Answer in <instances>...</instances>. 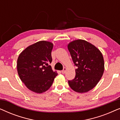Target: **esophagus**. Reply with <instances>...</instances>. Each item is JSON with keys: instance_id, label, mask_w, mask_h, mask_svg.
Instances as JSON below:
<instances>
[{"instance_id": "34e87169", "label": "esophagus", "mask_w": 120, "mask_h": 120, "mask_svg": "<svg viewBox=\"0 0 120 120\" xmlns=\"http://www.w3.org/2000/svg\"><path fill=\"white\" fill-rule=\"evenodd\" d=\"M66 70H67L66 68H64L63 70H62V74H64L65 73V71H66Z\"/></svg>"}]
</instances>
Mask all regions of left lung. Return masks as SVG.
Returning a JSON list of instances; mask_svg holds the SVG:
<instances>
[{
  "instance_id": "8db88e82",
  "label": "left lung",
  "mask_w": 120,
  "mask_h": 120,
  "mask_svg": "<svg viewBox=\"0 0 120 120\" xmlns=\"http://www.w3.org/2000/svg\"><path fill=\"white\" fill-rule=\"evenodd\" d=\"M68 49L78 67L75 78L68 80L69 85L76 92H87L96 86L104 73L102 54L92 44L81 39L70 42Z\"/></svg>"
}]
</instances>
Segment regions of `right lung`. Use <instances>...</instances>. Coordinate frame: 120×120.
Instances as JSON below:
<instances>
[{
	"instance_id": "obj_1",
	"label": "right lung",
	"mask_w": 120,
	"mask_h": 120,
	"mask_svg": "<svg viewBox=\"0 0 120 120\" xmlns=\"http://www.w3.org/2000/svg\"><path fill=\"white\" fill-rule=\"evenodd\" d=\"M53 44L40 41L27 47L17 60V71L26 86L30 91L41 93L48 90L58 75L53 72L52 62Z\"/></svg>"
}]
</instances>
